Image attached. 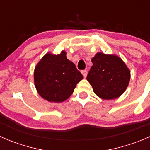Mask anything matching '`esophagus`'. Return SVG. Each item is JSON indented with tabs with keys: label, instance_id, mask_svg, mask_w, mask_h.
I'll return each mask as SVG.
<instances>
[{
	"label": "esophagus",
	"instance_id": "34e87169",
	"mask_svg": "<svg viewBox=\"0 0 150 150\" xmlns=\"http://www.w3.org/2000/svg\"><path fill=\"white\" fill-rule=\"evenodd\" d=\"M81 73L83 74V75L84 78H86V77L87 76L88 72H87V70H86V69H84V70H82V71H81Z\"/></svg>",
	"mask_w": 150,
	"mask_h": 150
}]
</instances>
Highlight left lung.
<instances>
[{
  "label": "left lung",
  "instance_id": "1",
  "mask_svg": "<svg viewBox=\"0 0 150 150\" xmlns=\"http://www.w3.org/2000/svg\"><path fill=\"white\" fill-rule=\"evenodd\" d=\"M93 65L87 81L99 97L110 100L119 97L128 87L131 72L123 61L116 55L99 52L91 59Z\"/></svg>",
  "mask_w": 150,
  "mask_h": 150
}]
</instances>
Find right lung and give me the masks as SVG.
<instances>
[{
    "label": "right lung",
    "instance_id": "add662e5",
    "mask_svg": "<svg viewBox=\"0 0 150 150\" xmlns=\"http://www.w3.org/2000/svg\"><path fill=\"white\" fill-rule=\"evenodd\" d=\"M83 78L66 52L58 55L47 53L35 68L34 82L38 93L48 102H62L73 93Z\"/></svg>",
    "mask_w": 150,
    "mask_h": 150
}]
</instances>
